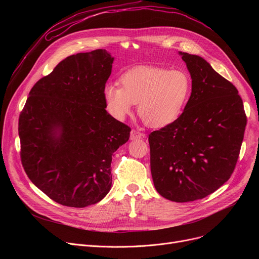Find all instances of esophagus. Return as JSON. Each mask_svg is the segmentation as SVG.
Returning a JSON list of instances; mask_svg holds the SVG:
<instances>
[{"mask_svg": "<svg viewBox=\"0 0 259 259\" xmlns=\"http://www.w3.org/2000/svg\"><path fill=\"white\" fill-rule=\"evenodd\" d=\"M145 138V134L138 131V130H132L131 133H130V140L131 141H135V140H140V139H143Z\"/></svg>", "mask_w": 259, "mask_h": 259, "instance_id": "obj_1", "label": "esophagus"}]
</instances>
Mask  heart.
I'll list each match as a JSON object with an SVG mask.
<instances>
[{"label":"heart","instance_id":"1","mask_svg":"<svg viewBox=\"0 0 259 259\" xmlns=\"http://www.w3.org/2000/svg\"><path fill=\"white\" fill-rule=\"evenodd\" d=\"M120 87L107 84L104 98L109 112L122 119L139 104V114L149 127H166L180 117L192 83L184 69L142 66L120 76Z\"/></svg>","mask_w":259,"mask_h":259}]
</instances>
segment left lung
Masks as SVG:
<instances>
[{"label": "left lung", "mask_w": 259, "mask_h": 259, "mask_svg": "<svg viewBox=\"0 0 259 259\" xmlns=\"http://www.w3.org/2000/svg\"><path fill=\"white\" fill-rule=\"evenodd\" d=\"M192 78L184 112L149 134L156 191L187 202L210 195L232 175L247 125L236 87L194 54L181 52Z\"/></svg>", "instance_id": "left-lung-1"}]
</instances>
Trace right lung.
<instances>
[{"label":"right lung","mask_w":259,"mask_h":259,"mask_svg":"<svg viewBox=\"0 0 259 259\" xmlns=\"http://www.w3.org/2000/svg\"><path fill=\"white\" fill-rule=\"evenodd\" d=\"M113 60L105 49L66 58L36 81L20 114L24 170L63 206L101 201L111 189L113 153L129 140L130 127L105 109Z\"/></svg>","instance_id":"right-lung-1"}]
</instances>
